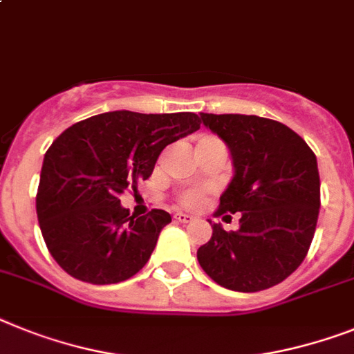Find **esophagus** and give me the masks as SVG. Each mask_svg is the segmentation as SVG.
Instances as JSON below:
<instances>
[{
	"label": "esophagus",
	"instance_id": "1",
	"mask_svg": "<svg viewBox=\"0 0 354 354\" xmlns=\"http://www.w3.org/2000/svg\"><path fill=\"white\" fill-rule=\"evenodd\" d=\"M174 219L180 223H189V221H192V216H189V214H183V212H178V214H174Z\"/></svg>",
	"mask_w": 354,
	"mask_h": 354
}]
</instances>
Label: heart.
Instances as JSON below:
<instances>
[{"mask_svg":"<svg viewBox=\"0 0 354 354\" xmlns=\"http://www.w3.org/2000/svg\"><path fill=\"white\" fill-rule=\"evenodd\" d=\"M203 140H207V138H203ZM200 198L201 196L198 194V192H187V194L182 198V201L183 205H187V207H194V205L200 203Z\"/></svg>","mask_w":354,"mask_h":354,"instance_id":"heart-1","label":"heart"}]
</instances>
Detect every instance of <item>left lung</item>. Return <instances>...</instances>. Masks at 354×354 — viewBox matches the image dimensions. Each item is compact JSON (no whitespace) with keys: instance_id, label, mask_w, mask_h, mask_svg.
Returning <instances> with one entry per match:
<instances>
[{"instance_id":"left-lung-1","label":"left lung","mask_w":354,"mask_h":354,"mask_svg":"<svg viewBox=\"0 0 354 354\" xmlns=\"http://www.w3.org/2000/svg\"><path fill=\"white\" fill-rule=\"evenodd\" d=\"M200 117L232 156L234 176L216 214H241L232 232L210 221L212 237L198 248L200 266L234 292L283 283L304 261L319 219L317 156L281 122L255 115Z\"/></svg>"}]
</instances>
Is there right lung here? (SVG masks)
Instances as JSON below:
<instances>
[{
    "label": "right lung",
    "instance_id": "right-lung-1",
    "mask_svg": "<svg viewBox=\"0 0 354 354\" xmlns=\"http://www.w3.org/2000/svg\"><path fill=\"white\" fill-rule=\"evenodd\" d=\"M200 129L194 113L109 111L53 140L41 167L35 210L50 254L71 277L115 284L140 272L171 214L135 216L118 196L147 180L169 144Z\"/></svg>",
    "mask_w": 354,
    "mask_h": 354
}]
</instances>
